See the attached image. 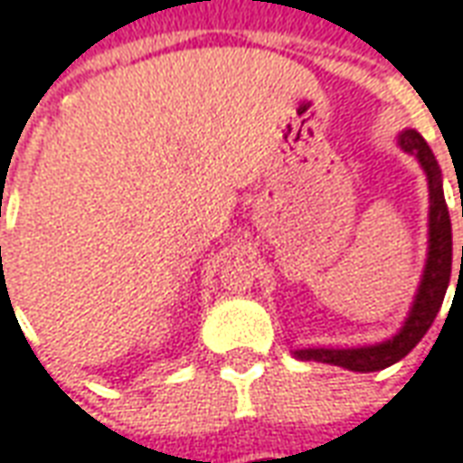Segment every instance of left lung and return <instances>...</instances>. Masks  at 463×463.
Wrapping results in <instances>:
<instances>
[{
  "label": "left lung",
  "mask_w": 463,
  "mask_h": 463,
  "mask_svg": "<svg viewBox=\"0 0 463 463\" xmlns=\"http://www.w3.org/2000/svg\"><path fill=\"white\" fill-rule=\"evenodd\" d=\"M399 147L419 160L421 170L426 173V180H429V250H426V265H423L421 280L416 288L409 316L399 331L381 344L358 345V348H300V351H293V355L300 361L331 364V366L348 368V371H358V373L383 371L401 361L406 354H411V348H416V344L431 328L436 313L441 310L446 288L451 280V218H449V208L444 200L441 170H439L431 147L416 130H401Z\"/></svg>",
  "instance_id": "left-lung-1"
}]
</instances>
